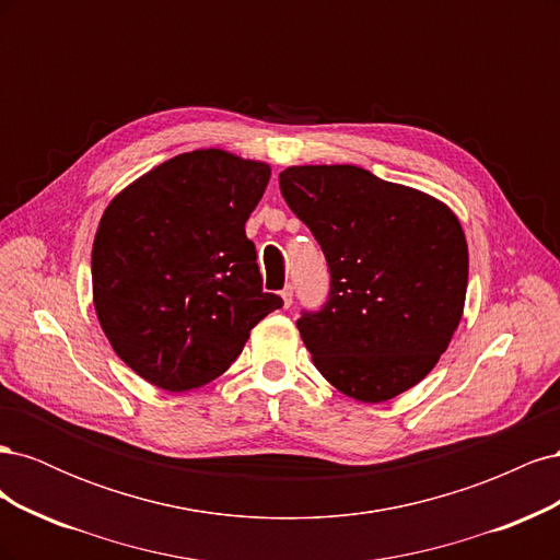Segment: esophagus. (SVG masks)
Segmentation results:
<instances>
[{
  "instance_id": "obj_1",
  "label": "esophagus",
  "mask_w": 560,
  "mask_h": 560,
  "mask_svg": "<svg viewBox=\"0 0 560 560\" xmlns=\"http://www.w3.org/2000/svg\"><path fill=\"white\" fill-rule=\"evenodd\" d=\"M280 296H282V303H284V308H290L292 303H294V287L292 284H287L284 290L280 292Z\"/></svg>"
}]
</instances>
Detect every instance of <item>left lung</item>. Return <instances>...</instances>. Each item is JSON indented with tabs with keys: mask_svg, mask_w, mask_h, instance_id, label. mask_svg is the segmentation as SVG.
<instances>
[{
	"mask_svg": "<svg viewBox=\"0 0 560 560\" xmlns=\"http://www.w3.org/2000/svg\"><path fill=\"white\" fill-rule=\"evenodd\" d=\"M280 191L329 266L325 306L296 319L319 374L369 404L420 383L463 317L469 259L457 217L358 165L287 167Z\"/></svg>",
	"mask_w": 560,
	"mask_h": 560,
	"instance_id": "obj_1",
	"label": "left lung"
}]
</instances>
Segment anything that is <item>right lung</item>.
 I'll return each mask as SVG.
<instances>
[{"label": "right lung", "mask_w": 560, "mask_h": 560, "mask_svg": "<svg viewBox=\"0 0 560 560\" xmlns=\"http://www.w3.org/2000/svg\"><path fill=\"white\" fill-rule=\"evenodd\" d=\"M270 167L222 149L161 163L118 194L93 243L95 313L114 352L151 385L217 378L252 327L282 308L261 287L245 222Z\"/></svg>", "instance_id": "obj_1"}]
</instances>
